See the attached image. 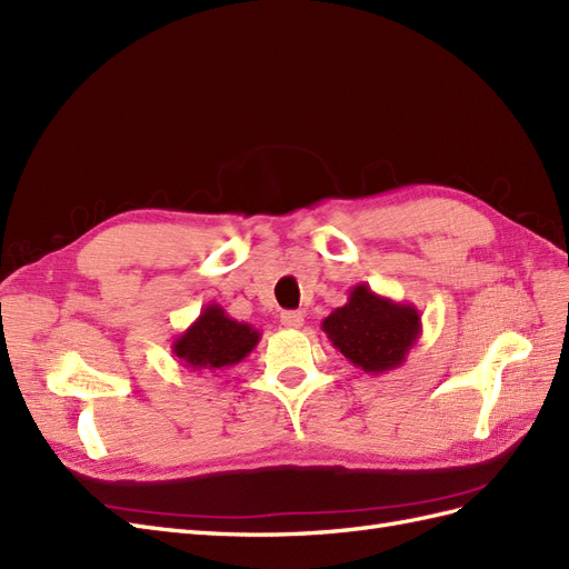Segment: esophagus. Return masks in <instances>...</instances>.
<instances>
[{
  "mask_svg": "<svg viewBox=\"0 0 569 569\" xmlns=\"http://www.w3.org/2000/svg\"><path fill=\"white\" fill-rule=\"evenodd\" d=\"M280 323L284 328H301L303 326V313L301 311H284L280 316Z\"/></svg>",
  "mask_w": 569,
  "mask_h": 569,
  "instance_id": "34e87169",
  "label": "esophagus"
}]
</instances>
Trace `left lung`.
Listing matches in <instances>:
<instances>
[{
  "label": "left lung",
  "instance_id": "obj_1",
  "mask_svg": "<svg viewBox=\"0 0 569 569\" xmlns=\"http://www.w3.org/2000/svg\"><path fill=\"white\" fill-rule=\"evenodd\" d=\"M321 328L350 365L379 377L406 362L422 336V318L412 303L381 297L362 282L350 289L345 307L323 318Z\"/></svg>",
  "mask_w": 569,
  "mask_h": 569
}]
</instances>
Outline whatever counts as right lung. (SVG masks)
<instances>
[{
	"label": "right lung",
	"instance_id": "right-lung-1",
	"mask_svg": "<svg viewBox=\"0 0 569 569\" xmlns=\"http://www.w3.org/2000/svg\"><path fill=\"white\" fill-rule=\"evenodd\" d=\"M258 342L260 330L231 318L219 303H207L171 350L178 365L190 371H221L243 362Z\"/></svg>",
	"mask_w": 569,
	"mask_h": 569
}]
</instances>
